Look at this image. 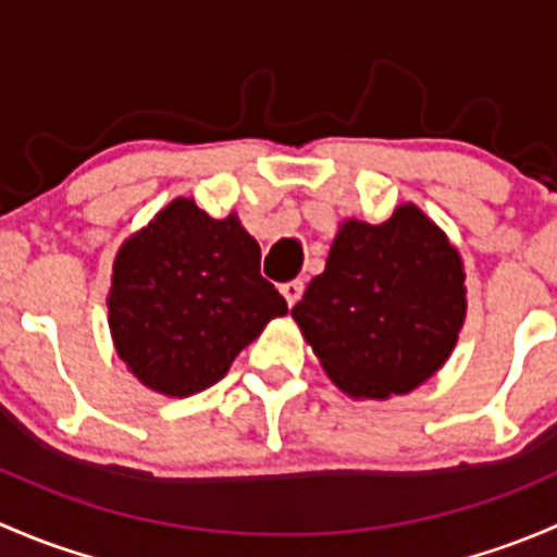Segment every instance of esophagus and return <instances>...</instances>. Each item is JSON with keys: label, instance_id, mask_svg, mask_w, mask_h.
Here are the masks:
<instances>
[{"label": "esophagus", "instance_id": "1", "mask_svg": "<svg viewBox=\"0 0 557 557\" xmlns=\"http://www.w3.org/2000/svg\"><path fill=\"white\" fill-rule=\"evenodd\" d=\"M280 294L285 296L288 307H294L296 301L301 299V294H305V283H301V280H290V283H285L283 288H280Z\"/></svg>", "mask_w": 557, "mask_h": 557}]
</instances>
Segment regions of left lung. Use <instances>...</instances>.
<instances>
[{
	"mask_svg": "<svg viewBox=\"0 0 557 557\" xmlns=\"http://www.w3.org/2000/svg\"><path fill=\"white\" fill-rule=\"evenodd\" d=\"M463 258L407 201L385 223H339L323 274L290 310L331 383L385 401L434 377L466 320Z\"/></svg>",
	"mask_w": 557,
	"mask_h": 557,
	"instance_id": "obj_1",
	"label": "left lung"
}]
</instances>
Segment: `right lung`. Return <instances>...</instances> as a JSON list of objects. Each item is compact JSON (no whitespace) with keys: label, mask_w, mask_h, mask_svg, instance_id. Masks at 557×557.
<instances>
[{"label":"right lung","mask_w":557,"mask_h":557,"mask_svg":"<svg viewBox=\"0 0 557 557\" xmlns=\"http://www.w3.org/2000/svg\"><path fill=\"white\" fill-rule=\"evenodd\" d=\"M285 312L237 212L210 218L190 196L156 212L112 261V345L128 372L161 396L185 398L215 385Z\"/></svg>","instance_id":"1"}]
</instances>
